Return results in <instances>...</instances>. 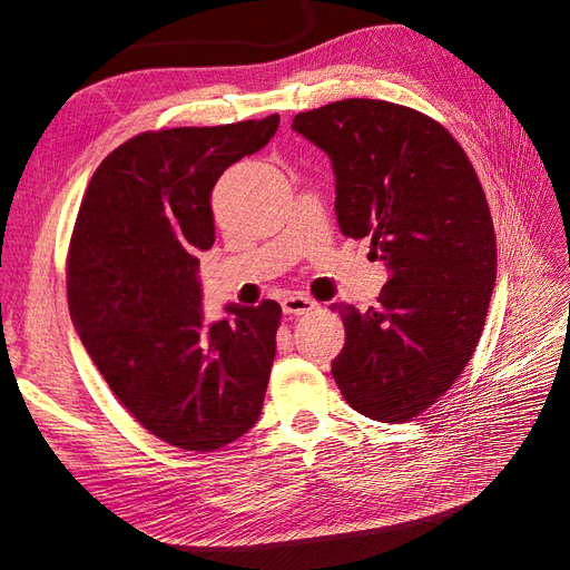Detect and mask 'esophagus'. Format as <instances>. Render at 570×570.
<instances>
[{"mask_svg": "<svg viewBox=\"0 0 570 570\" xmlns=\"http://www.w3.org/2000/svg\"><path fill=\"white\" fill-rule=\"evenodd\" d=\"M281 304H283V312H285L287 316H304V314L314 312V308H316V302H314L312 297L297 295V292H292V295L283 297Z\"/></svg>", "mask_w": 570, "mask_h": 570, "instance_id": "obj_1", "label": "esophagus"}]
</instances>
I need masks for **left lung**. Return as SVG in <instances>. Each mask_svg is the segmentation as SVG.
<instances>
[{
    "instance_id": "left-lung-1",
    "label": "left lung",
    "mask_w": 570,
    "mask_h": 570,
    "mask_svg": "<svg viewBox=\"0 0 570 570\" xmlns=\"http://www.w3.org/2000/svg\"><path fill=\"white\" fill-rule=\"evenodd\" d=\"M292 128L333 161L342 235L371 237L390 273L375 308L331 306L344 323L335 383L373 421L416 419L469 366L488 318L497 239L475 168L435 118L383 99L333 101Z\"/></svg>"
}]
</instances>
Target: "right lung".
Segmentation results:
<instances>
[{
	"instance_id": "right-lung-1",
	"label": "right lung",
	"mask_w": 570,
	"mask_h": 570,
	"mask_svg": "<svg viewBox=\"0 0 570 570\" xmlns=\"http://www.w3.org/2000/svg\"><path fill=\"white\" fill-rule=\"evenodd\" d=\"M278 124L273 114L130 137L95 170L68 245V308L85 350L130 416L187 452L243 438L264 406L281 304H228V318L206 323L197 254L216 239V180Z\"/></svg>"
}]
</instances>
